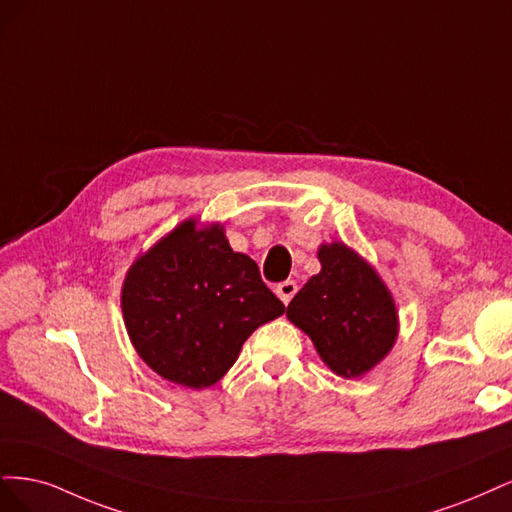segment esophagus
<instances>
[{
  "instance_id": "obj_1",
  "label": "esophagus",
  "mask_w": 512,
  "mask_h": 512,
  "mask_svg": "<svg viewBox=\"0 0 512 512\" xmlns=\"http://www.w3.org/2000/svg\"><path fill=\"white\" fill-rule=\"evenodd\" d=\"M295 293H298V285H295L293 280H285V283H280V285L276 287V295H278L280 302H283L285 306L293 300Z\"/></svg>"
}]
</instances>
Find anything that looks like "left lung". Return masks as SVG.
<instances>
[{
	"instance_id": "left-lung-1",
	"label": "left lung",
	"mask_w": 512,
	"mask_h": 512,
	"mask_svg": "<svg viewBox=\"0 0 512 512\" xmlns=\"http://www.w3.org/2000/svg\"><path fill=\"white\" fill-rule=\"evenodd\" d=\"M321 272L295 293L287 319L312 340L323 364L342 378H359L391 353L400 317L391 291L349 244L323 242Z\"/></svg>"
}]
</instances>
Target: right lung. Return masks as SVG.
Wrapping results in <instances>:
<instances>
[{
	"label": "right lung",
	"instance_id": "add662e5",
	"mask_svg": "<svg viewBox=\"0 0 512 512\" xmlns=\"http://www.w3.org/2000/svg\"><path fill=\"white\" fill-rule=\"evenodd\" d=\"M127 336L166 381L219 383L257 327L285 312L257 263L236 253L221 223L185 219L131 263L121 289Z\"/></svg>",
	"mask_w": 512,
	"mask_h": 512
}]
</instances>
